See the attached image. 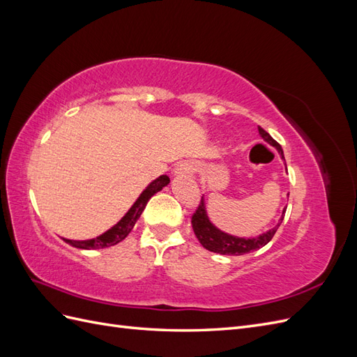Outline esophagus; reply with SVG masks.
Segmentation results:
<instances>
[{"label":"esophagus","mask_w":357,"mask_h":357,"mask_svg":"<svg viewBox=\"0 0 357 357\" xmlns=\"http://www.w3.org/2000/svg\"><path fill=\"white\" fill-rule=\"evenodd\" d=\"M176 176H190V174H193V172H195V165H193V162H189V160H186V162H181V164H178L177 165V168H176Z\"/></svg>","instance_id":"1"}]
</instances>
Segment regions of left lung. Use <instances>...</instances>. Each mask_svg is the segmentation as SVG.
<instances>
[{
	"label": "left lung",
	"instance_id": "left-lung-1",
	"mask_svg": "<svg viewBox=\"0 0 357 357\" xmlns=\"http://www.w3.org/2000/svg\"><path fill=\"white\" fill-rule=\"evenodd\" d=\"M259 134H261V137L266 143L274 146L278 150L282 159H284L282 146H280L275 139L261 126H259ZM283 218H284V211L275 228L269 229L268 232H264L262 235L255 236V238H240V236L225 234L220 229L215 228V226L208 220V215H207V211H205V205H204V198H201L198 208L192 214V228L197 235L198 241L202 244V247L207 248V250L220 253V255H228V256H241L245 253L255 252L257 248H261L271 241L274 234L278 229V226L282 225Z\"/></svg>",
	"mask_w": 357,
	"mask_h": 357
}]
</instances>
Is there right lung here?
Returning a JSON list of instances; mask_svg holds the SVG:
<instances>
[{
    "label": "right lung",
    "mask_w": 357,
    "mask_h": 357,
    "mask_svg": "<svg viewBox=\"0 0 357 357\" xmlns=\"http://www.w3.org/2000/svg\"><path fill=\"white\" fill-rule=\"evenodd\" d=\"M168 183H169L168 176H160L156 180H153L143 190L142 195L138 197V199L134 202L132 207L129 208V211L123 215V218L119 220L112 229L104 232L102 235L96 236V238H92V240H86V241H73V240H66V238H63V241L68 243L73 247L83 248V250H92V248H104V247L116 245L117 243H121L122 240H125L128 234L132 231L135 222L138 220V218L142 215L143 210L146 208L149 199L152 198L156 192L162 190V188H165Z\"/></svg>",
    "instance_id": "add662e5"
}]
</instances>
